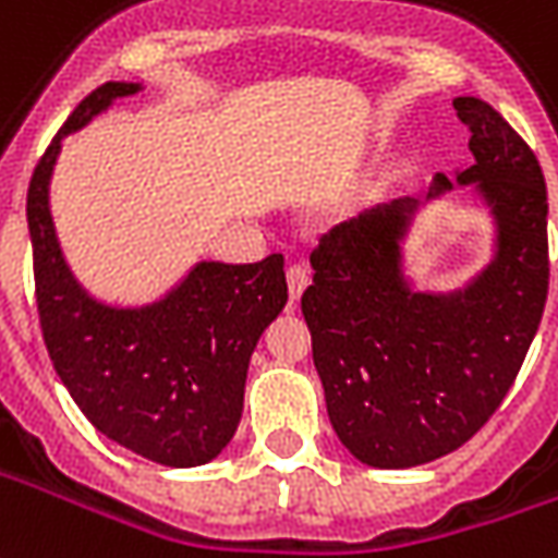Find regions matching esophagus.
<instances>
[{
    "label": "esophagus",
    "instance_id": "obj_1",
    "mask_svg": "<svg viewBox=\"0 0 558 558\" xmlns=\"http://www.w3.org/2000/svg\"><path fill=\"white\" fill-rule=\"evenodd\" d=\"M307 280H311V271H307V266H302V263H292V266L287 268V283H290L292 302L305 292Z\"/></svg>",
    "mask_w": 558,
    "mask_h": 558
}]
</instances>
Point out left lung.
I'll list each match as a JSON object with an SVG mask.
<instances>
[{
    "instance_id": "1",
    "label": "left lung",
    "mask_w": 558,
    "mask_h": 558,
    "mask_svg": "<svg viewBox=\"0 0 558 558\" xmlns=\"http://www.w3.org/2000/svg\"><path fill=\"white\" fill-rule=\"evenodd\" d=\"M471 130L474 186L496 223V253L469 287L414 290L401 241L420 202L392 198L329 229L302 295L335 435L372 469H414L453 453L517 380L550 287L547 184L532 147L493 105L453 99ZM453 190L435 174L428 196Z\"/></svg>"
}]
</instances>
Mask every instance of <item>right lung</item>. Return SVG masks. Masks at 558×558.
<instances>
[{
    "mask_svg": "<svg viewBox=\"0 0 558 558\" xmlns=\"http://www.w3.org/2000/svg\"><path fill=\"white\" fill-rule=\"evenodd\" d=\"M142 84L108 81L62 123L26 193L35 302L53 368L93 426L169 469L205 465L232 441L259 335L287 305L283 256L198 263L159 302L114 307L93 299L62 256L50 217L60 144Z\"/></svg>",
    "mask_w": 558,
    "mask_h": 558,
    "instance_id": "1",
    "label": "right lung"
}]
</instances>
